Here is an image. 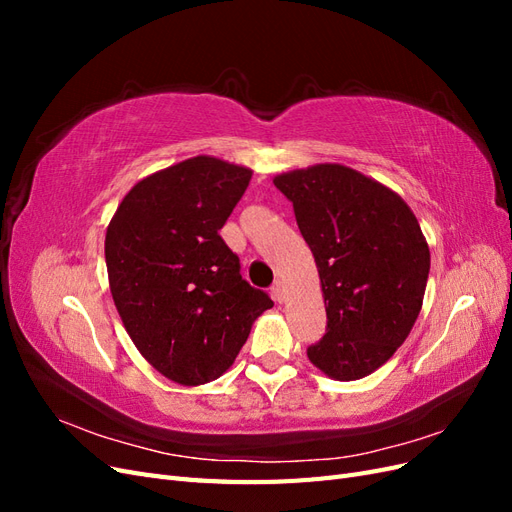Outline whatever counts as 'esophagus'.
Returning a JSON list of instances; mask_svg holds the SVG:
<instances>
[{"mask_svg":"<svg viewBox=\"0 0 512 512\" xmlns=\"http://www.w3.org/2000/svg\"><path fill=\"white\" fill-rule=\"evenodd\" d=\"M271 294H273V299L277 301V303H282L284 299H286V292H284V284L277 280L273 286H271Z\"/></svg>","mask_w":512,"mask_h":512,"instance_id":"34e87169","label":"esophagus"}]
</instances>
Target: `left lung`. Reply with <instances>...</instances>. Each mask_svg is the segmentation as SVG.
<instances>
[{"label":"left lung","mask_w":512,"mask_h":512,"mask_svg":"<svg viewBox=\"0 0 512 512\" xmlns=\"http://www.w3.org/2000/svg\"><path fill=\"white\" fill-rule=\"evenodd\" d=\"M314 254L327 333L307 348L339 382L374 374L406 342L421 314L429 245L391 188L344 164H314L273 179Z\"/></svg>","instance_id":"obj_1"}]
</instances>
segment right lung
<instances>
[{"instance_id":"1","label":"right lung","mask_w":512,"mask_h":512,"mask_svg":"<svg viewBox=\"0 0 512 512\" xmlns=\"http://www.w3.org/2000/svg\"><path fill=\"white\" fill-rule=\"evenodd\" d=\"M250 179V168L196 156L138 181L108 222V286L123 327L177 384L220 378L273 307L218 235Z\"/></svg>"}]
</instances>
